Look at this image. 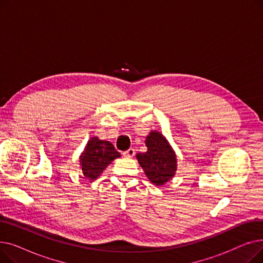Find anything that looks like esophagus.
Returning <instances> with one entry per match:
<instances>
[{
    "instance_id": "obj_1",
    "label": "esophagus",
    "mask_w": 263,
    "mask_h": 263,
    "mask_svg": "<svg viewBox=\"0 0 263 263\" xmlns=\"http://www.w3.org/2000/svg\"><path fill=\"white\" fill-rule=\"evenodd\" d=\"M134 155H135V150L133 148H130V149H128L127 151H124V153H123V156L126 158H132Z\"/></svg>"
}]
</instances>
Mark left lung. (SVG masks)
Instances as JSON below:
<instances>
[{
  "mask_svg": "<svg viewBox=\"0 0 263 263\" xmlns=\"http://www.w3.org/2000/svg\"><path fill=\"white\" fill-rule=\"evenodd\" d=\"M145 144L147 151L137 154L136 159L149 181L161 186L168 182L176 174V153L166 137L156 130L149 132Z\"/></svg>",
  "mask_w": 263,
  "mask_h": 263,
  "instance_id": "left-lung-1",
  "label": "left lung"
}]
</instances>
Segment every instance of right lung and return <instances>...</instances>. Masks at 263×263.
Returning <instances> with one entry per match:
<instances>
[{
    "label": "right lung",
    "mask_w": 263,
    "mask_h": 263,
    "mask_svg": "<svg viewBox=\"0 0 263 263\" xmlns=\"http://www.w3.org/2000/svg\"><path fill=\"white\" fill-rule=\"evenodd\" d=\"M119 157L120 154L112 143L93 136L90 137L79 158L80 170L88 180H96L112 161Z\"/></svg>",
    "instance_id": "obj_1"
}]
</instances>
